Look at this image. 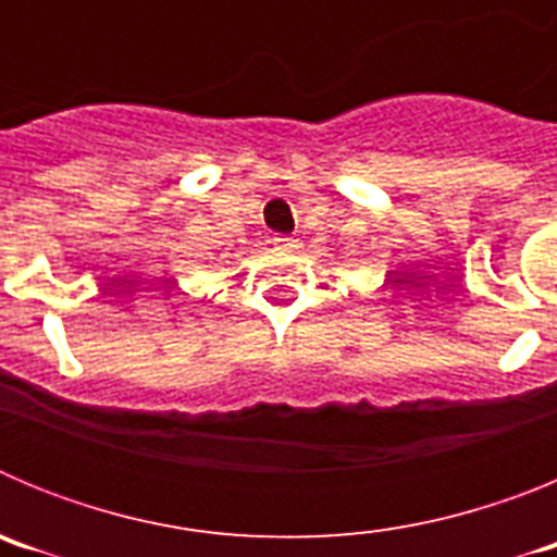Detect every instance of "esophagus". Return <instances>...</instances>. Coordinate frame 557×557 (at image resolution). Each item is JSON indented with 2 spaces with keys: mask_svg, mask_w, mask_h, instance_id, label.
Segmentation results:
<instances>
[{
  "mask_svg": "<svg viewBox=\"0 0 557 557\" xmlns=\"http://www.w3.org/2000/svg\"><path fill=\"white\" fill-rule=\"evenodd\" d=\"M275 248H278V250H295V248H298V243H295L293 236H275Z\"/></svg>",
  "mask_w": 557,
  "mask_h": 557,
  "instance_id": "34e87169",
  "label": "esophagus"
}]
</instances>
